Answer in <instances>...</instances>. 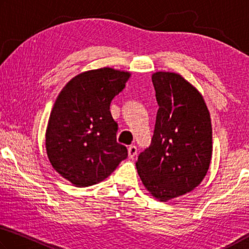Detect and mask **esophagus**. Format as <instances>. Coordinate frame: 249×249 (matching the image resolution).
Listing matches in <instances>:
<instances>
[{"label":"esophagus","instance_id":"esophagus-1","mask_svg":"<svg viewBox=\"0 0 249 249\" xmlns=\"http://www.w3.org/2000/svg\"><path fill=\"white\" fill-rule=\"evenodd\" d=\"M137 152H138L137 146L130 145V146L128 147V158H129V159H133L134 156L137 155Z\"/></svg>","mask_w":249,"mask_h":249}]
</instances>
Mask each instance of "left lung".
Segmentation results:
<instances>
[{
    "label": "left lung",
    "instance_id": "8db88e82",
    "mask_svg": "<svg viewBox=\"0 0 249 249\" xmlns=\"http://www.w3.org/2000/svg\"><path fill=\"white\" fill-rule=\"evenodd\" d=\"M159 111L149 149L136 162L145 189L159 201L198 187L212 158V124L202 95L175 72L152 74Z\"/></svg>",
    "mask_w": 249,
    "mask_h": 249
}]
</instances>
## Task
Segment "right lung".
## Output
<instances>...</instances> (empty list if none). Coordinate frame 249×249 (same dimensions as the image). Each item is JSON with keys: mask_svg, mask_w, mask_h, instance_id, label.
Listing matches in <instances>:
<instances>
[{"mask_svg": "<svg viewBox=\"0 0 249 249\" xmlns=\"http://www.w3.org/2000/svg\"><path fill=\"white\" fill-rule=\"evenodd\" d=\"M130 76L108 67L89 70L70 80L55 99L46 130L47 155L54 171L75 187L105 180L127 159V147L116 141L110 103Z\"/></svg>", "mask_w": 249, "mask_h": 249, "instance_id": "obj_1", "label": "right lung"}]
</instances>
